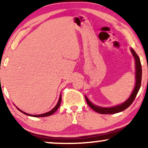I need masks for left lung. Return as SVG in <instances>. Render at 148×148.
Here are the masks:
<instances>
[{"instance_id":"left-lung-1","label":"left lung","mask_w":148,"mask_h":148,"mask_svg":"<svg viewBox=\"0 0 148 148\" xmlns=\"http://www.w3.org/2000/svg\"><path fill=\"white\" fill-rule=\"evenodd\" d=\"M131 51L132 52L133 56H134L135 60V66H136V84H135V86L134 88V90L133 91L132 94H131V96L129 97L128 100L126 102L123 103L122 104L119 105V106L111 107V108H102V107H99L97 106H95L93 104L90 100H88L86 96V100L88 104L90 106V107L92 109H93L96 112L100 113V114H114V113H118L120 112H122L125 109H127L130 105L132 104L133 101H134L135 97H136L137 93H138L139 88L141 87V77H142V69H141V64L140 62V59H139L138 55H137L135 50L131 48Z\"/></svg>"}]
</instances>
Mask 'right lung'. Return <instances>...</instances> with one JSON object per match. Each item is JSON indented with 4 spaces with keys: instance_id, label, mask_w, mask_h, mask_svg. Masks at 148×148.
Here are the masks:
<instances>
[{
    "instance_id": "1",
    "label": "right lung",
    "mask_w": 148,
    "mask_h": 148,
    "mask_svg": "<svg viewBox=\"0 0 148 148\" xmlns=\"http://www.w3.org/2000/svg\"><path fill=\"white\" fill-rule=\"evenodd\" d=\"M61 98H62V97H61V95H60V98H59V100H58V103H57V104L56 105V106L54 107V108L52 109V110H50V111H49V112H46V113H44V114H38V115H34V114H27V113H26V112H24L23 111H22V110H19V108H17L18 110H20L21 111V112H23V114H26V115H28V116H34V117H43V116H50V115H51V114H54V112H56V110H57V109L59 108V106H60V103H61Z\"/></svg>"
}]
</instances>
